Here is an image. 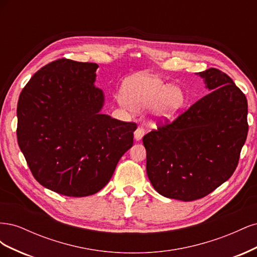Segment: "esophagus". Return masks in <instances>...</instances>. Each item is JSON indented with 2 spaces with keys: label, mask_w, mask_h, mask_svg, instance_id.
<instances>
[{
  "label": "esophagus",
  "mask_w": 257,
  "mask_h": 257,
  "mask_svg": "<svg viewBox=\"0 0 257 257\" xmlns=\"http://www.w3.org/2000/svg\"><path fill=\"white\" fill-rule=\"evenodd\" d=\"M144 135H145V130L143 127H141V126H138L137 130L134 132L135 139H136L137 142L141 141V139L144 137Z\"/></svg>",
  "instance_id": "34e87169"
}]
</instances>
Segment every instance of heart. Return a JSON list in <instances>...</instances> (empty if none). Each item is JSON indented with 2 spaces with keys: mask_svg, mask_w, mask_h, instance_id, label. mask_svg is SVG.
<instances>
[{
  "mask_svg": "<svg viewBox=\"0 0 257 257\" xmlns=\"http://www.w3.org/2000/svg\"><path fill=\"white\" fill-rule=\"evenodd\" d=\"M120 98L124 105L135 111L151 106L159 119L173 118L184 104V93L180 87L146 74L135 75L124 81Z\"/></svg>",
  "mask_w": 257,
  "mask_h": 257,
  "instance_id": "obj_1",
  "label": "heart"
}]
</instances>
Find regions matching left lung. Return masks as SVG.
I'll list each match as a JSON object with an SVG mask.
<instances>
[{"instance_id": "8db88e82", "label": "left lung", "mask_w": 257, "mask_h": 257, "mask_svg": "<svg viewBox=\"0 0 257 257\" xmlns=\"http://www.w3.org/2000/svg\"><path fill=\"white\" fill-rule=\"evenodd\" d=\"M199 75L211 91L172 122L144 136L147 175L167 198H203L234 174L247 135V100L216 68Z\"/></svg>"}]
</instances>
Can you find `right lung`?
I'll use <instances>...</instances> for the list:
<instances>
[{
	"label": "right lung",
	"instance_id": "1",
	"mask_svg": "<svg viewBox=\"0 0 257 257\" xmlns=\"http://www.w3.org/2000/svg\"><path fill=\"white\" fill-rule=\"evenodd\" d=\"M96 63L60 59L36 72L20 93L17 139L36 180L65 196L83 197L109 182L133 146L134 122L100 112Z\"/></svg>",
	"mask_w": 257,
	"mask_h": 257
}]
</instances>
